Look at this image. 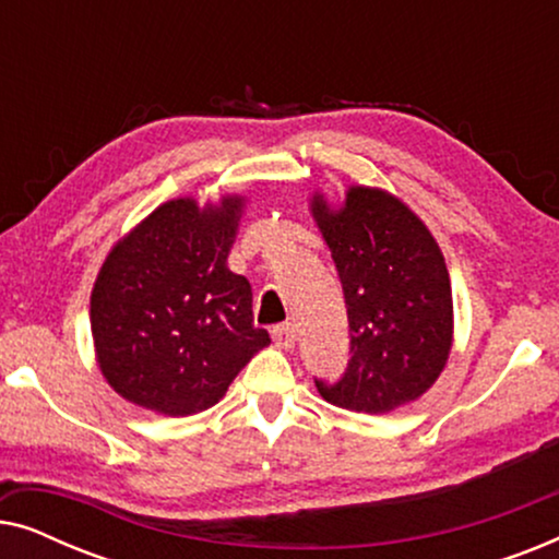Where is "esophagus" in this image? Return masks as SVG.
Masks as SVG:
<instances>
[{
  "instance_id": "34e87169",
  "label": "esophagus",
  "mask_w": 559,
  "mask_h": 559,
  "mask_svg": "<svg viewBox=\"0 0 559 559\" xmlns=\"http://www.w3.org/2000/svg\"><path fill=\"white\" fill-rule=\"evenodd\" d=\"M272 338H274V343H277L280 348L289 350V348L295 346V328L289 325V323H285V325H274V328H272Z\"/></svg>"
}]
</instances>
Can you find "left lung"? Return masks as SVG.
Instances as JSON below:
<instances>
[{
	"instance_id": "obj_1",
	"label": "left lung",
	"mask_w": 559,
	"mask_h": 559,
	"mask_svg": "<svg viewBox=\"0 0 559 559\" xmlns=\"http://www.w3.org/2000/svg\"><path fill=\"white\" fill-rule=\"evenodd\" d=\"M310 213L338 270L350 328L348 369L335 384L316 381L320 396L366 415L417 402L453 348V289L438 241L384 188L348 186L341 205L312 193Z\"/></svg>"
}]
</instances>
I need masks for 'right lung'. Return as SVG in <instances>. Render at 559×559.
Here are the masks:
<instances>
[{
    "instance_id": "obj_1",
    "label": "right lung",
    "mask_w": 559,
    "mask_h": 559,
    "mask_svg": "<svg viewBox=\"0 0 559 559\" xmlns=\"http://www.w3.org/2000/svg\"><path fill=\"white\" fill-rule=\"evenodd\" d=\"M247 195L173 198L106 254L91 289V335L106 384L134 407L188 417L224 400L270 346L251 285L228 270Z\"/></svg>"
}]
</instances>
